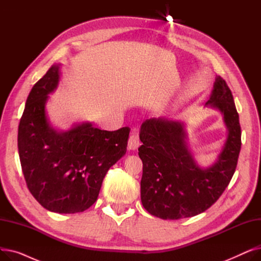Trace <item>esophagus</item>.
Here are the masks:
<instances>
[{"instance_id":"1","label":"esophagus","mask_w":261,"mask_h":261,"mask_svg":"<svg viewBox=\"0 0 261 261\" xmlns=\"http://www.w3.org/2000/svg\"><path fill=\"white\" fill-rule=\"evenodd\" d=\"M141 145V141H140V136L136 131H133L130 135L129 141H128V148L130 150H135L138 149Z\"/></svg>"}]
</instances>
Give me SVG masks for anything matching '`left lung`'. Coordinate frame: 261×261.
I'll return each mask as SVG.
<instances>
[{
	"instance_id": "left-lung-1",
	"label": "left lung",
	"mask_w": 261,
	"mask_h": 261,
	"mask_svg": "<svg viewBox=\"0 0 261 261\" xmlns=\"http://www.w3.org/2000/svg\"><path fill=\"white\" fill-rule=\"evenodd\" d=\"M220 110L228 129L222 152L206 169L200 168L185 144L182 122L146 119L141 127L143 162L141 200L145 210L165 220L197 216L220 198L237 167L241 148L239 115L225 80L217 77L207 101Z\"/></svg>"
}]
</instances>
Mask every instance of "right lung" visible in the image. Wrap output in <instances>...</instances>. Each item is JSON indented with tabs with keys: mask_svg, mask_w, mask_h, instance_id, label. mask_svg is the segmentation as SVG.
I'll use <instances>...</instances> for the list:
<instances>
[{
	"mask_svg": "<svg viewBox=\"0 0 261 261\" xmlns=\"http://www.w3.org/2000/svg\"><path fill=\"white\" fill-rule=\"evenodd\" d=\"M58 81L55 64L33 87L20 120L18 149L34 198L50 212L75 214L97 200L108 170L127 151L130 128L106 131L84 122L57 132L46 119L45 102Z\"/></svg>",
	"mask_w": 261,
	"mask_h": 261,
	"instance_id": "right-lung-1",
	"label": "right lung"
}]
</instances>
